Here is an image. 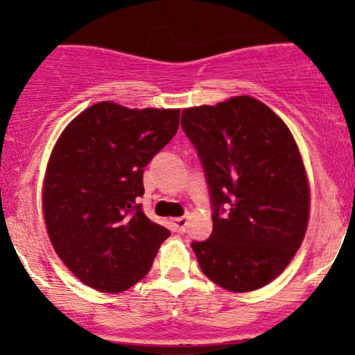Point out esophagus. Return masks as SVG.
Here are the masks:
<instances>
[{"instance_id": "obj_1", "label": "esophagus", "mask_w": 355, "mask_h": 355, "mask_svg": "<svg viewBox=\"0 0 355 355\" xmlns=\"http://www.w3.org/2000/svg\"><path fill=\"white\" fill-rule=\"evenodd\" d=\"M187 225H189V218L187 217H177L172 220V227L175 232H178V234H183L187 229Z\"/></svg>"}]
</instances>
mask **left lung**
<instances>
[{
  "label": "left lung",
  "mask_w": 355,
  "mask_h": 355,
  "mask_svg": "<svg viewBox=\"0 0 355 355\" xmlns=\"http://www.w3.org/2000/svg\"><path fill=\"white\" fill-rule=\"evenodd\" d=\"M214 203V229L193 242L198 266L230 292H252L294 259L311 215V185L288 126L266 103L242 95L182 112Z\"/></svg>",
  "instance_id": "obj_1"
}]
</instances>
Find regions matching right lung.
<instances>
[{"instance_id": "1", "label": "right lung", "mask_w": 355, "mask_h": 355, "mask_svg": "<svg viewBox=\"0 0 355 355\" xmlns=\"http://www.w3.org/2000/svg\"><path fill=\"white\" fill-rule=\"evenodd\" d=\"M178 123V108L100 101L61 132L43 178V218L56 255L80 282L118 294L152 268L170 232L137 200L144 168Z\"/></svg>"}]
</instances>
